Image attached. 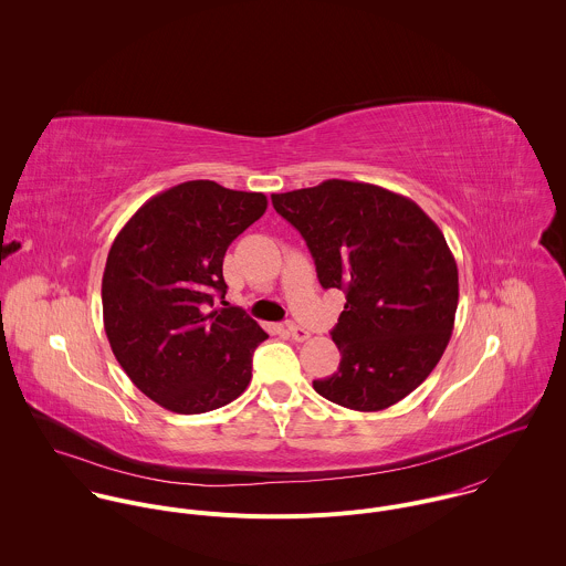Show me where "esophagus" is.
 I'll list each match as a JSON object with an SVG mask.
<instances>
[{"label":"esophagus","mask_w":566,"mask_h":566,"mask_svg":"<svg viewBox=\"0 0 566 566\" xmlns=\"http://www.w3.org/2000/svg\"><path fill=\"white\" fill-rule=\"evenodd\" d=\"M285 333L294 339V342H305V339H310V331L307 328H303V326H298V324L287 323L285 324Z\"/></svg>","instance_id":"34e87169"}]
</instances>
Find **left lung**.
<instances>
[{
    "instance_id": "left-lung-1",
    "label": "left lung",
    "mask_w": 566,
    "mask_h": 566,
    "mask_svg": "<svg viewBox=\"0 0 566 566\" xmlns=\"http://www.w3.org/2000/svg\"><path fill=\"white\" fill-rule=\"evenodd\" d=\"M272 205L310 245L324 290L346 294L331 331L339 368L314 390L357 411L399 403L436 368L455 323L458 265L442 231L370 182L331 178L272 193Z\"/></svg>"
}]
</instances>
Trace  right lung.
Masks as SVG:
<instances>
[{
    "label": "right lung",
    "instance_id": "right-lung-1",
    "mask_svg": "<svg viewBox=\"0 0 566 566\" xmlns=\"http://www.w3.org/2000/svg\"><path fill=\"white\" fill-rule=\"evenodd\" d=\"M268 198L187 180L150 198L117 233L102 276L104 331L130 381L176 413L235 401L268 333L224 298V254Z\"/></svg>",
    "mask_w": 566,
    "mask_h": 566
}]
</instances>
